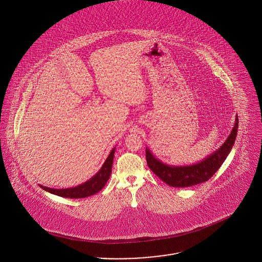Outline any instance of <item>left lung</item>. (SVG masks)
<instances>
[{"instance_id": "obj_1", "label": "left lung", "mask_w": 262, "mask_h": 262, "mask_svg": "<svg viewBox=\"0 0 262 262\" xmlns=\"http://www.w3.org/2000/svg\"><path fill=\"white\" fill-rule=\"evenodd\" d=\"M238 119L236 116L235 125L226 138L224 143L199 162L188 165H170L155 157L151 150L146 147V161L150 170L158 176L170 187H187L195 186L208 181L221 167L225 159L231 152L236 141Z\"/></svg>"}]
</instances>
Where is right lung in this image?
<instances>
[{"label":"right lung","instance_id":"add662e5","mask_svg":"<svg viewBox=\"0 0 262 262\" xmlns=\"http://www.w3.org/2000/svg\"><path fill=\"white\" fill-rule=\"evenodd\" d=\"M116 146L110 152L109 156L105 160L99 171L90 178L88 181L76 186V187H69V188H53V187H44L39 185V187L44 190L53 193L58 196H62L66 199H84L90 195L96 194L100 190L105 187L106 183L110 179L112 173L113 160L115 155Z\"/></svg>","mask_w":262,"mask_h":262}]
</instances>
